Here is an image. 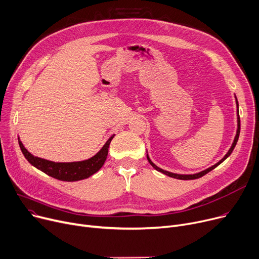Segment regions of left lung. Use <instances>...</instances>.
<instances>
[{
    "label": "left lung",
    "instance_id": "obj_1",
    "mask_svg": "<svg viewBox=\"0 0 259 259\" xmlns=\"http://www.w3.org/2000/svg\"><path fill=\"white\" fill-rule=\"evenodd\" d=\"M235 101H236V108H237V110H236V116H237V130H236V135H235V137H234V140H233V143H232L231 147L229 148V150L227 151V154L224 156V158H223L222 160H220L218 163H215L214 165L210 166L209 168H207V169H205V170H202V171H200V172H196V174H190V175L174 174V172L167 171V170H164V169L160 168V167H158L155 163H153V161L150 160V158H149V156H148V154H147V150H146V158H147V160H148L149 164H150L151 166H153L156 170H158V171H160V172H162V174H164V175H166V176H168V177H170V178L178 179V180H194V179H199V178H201V177L205 176L206 174H208L209 171H211L212 169H214L217 166H219L221 163H223V162H224L228 157H229V156L231 155V153L233 151V149H234V147H235V145H236V143H237V140H238L239 132H240V119H239V113H238V101H237L236 96H235Z\"/></svg>",
    "mask_w": 259,
    "mask_h": 259
}]
</instances>
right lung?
I'll return each mask as SVG.
<instances>
[{
  "mask_svg": "<svg viewBox=\"0 0 259 259\" xmlns=\"http://www.w3.org/2000/svg\"><path fill=\"white\" fill-rule=\"evenodd\" d=\"M114 137L115 135L110 137L108 141L104 143V145L100 148V150L96 155L91 157L90 159L76 162H53L35 157L26 149V147L20 140V137L18 139L24 157L30 164L34 166L35 168L57 180L66 182H75L88 179L92 175L96 174L101 168L106 160V157H108L110 143Z\"/></svg>",
  "mask_w": 259,
  "mask_h": 259,
  "instance_id": "1",
  "label": "right lung"
}]
</instances>
